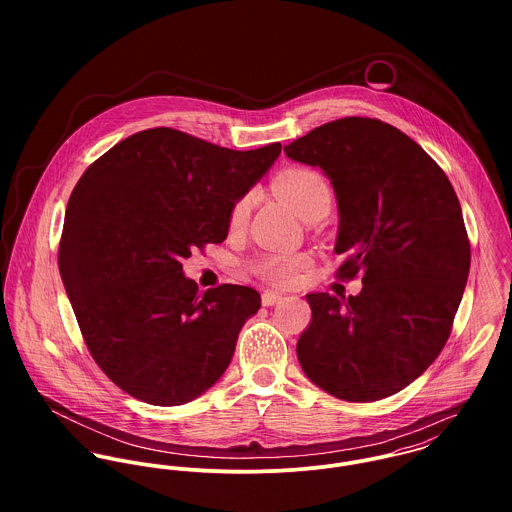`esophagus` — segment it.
I'll use <instances>...</instances> for the list:
<instances>
[{"mask_svg": "<svg viewBox=\"0 0 512 512\" xmlns=\"http://www.w3.org/2000/svg\"><path fill=\"white\" fill-rule=\"evenodd\" d=\"M282 301V295L276 292H264L262 293V303L266 305V307H272V305H276V303H280Z\"/></svg>", "mask_w": 512, "mask_h": 512, "instance_id": "esophagus-1", "label": "esophagus"}]
</instances>
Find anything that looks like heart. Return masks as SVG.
<instances>
[{
	"label": "heart",
	"instance_id": "obj_1",
	"mask_svg": "<svg viewBox=\"0 0 512 512\" xmlns=\"http://www.w3.org/2000/svg\"><path fill=\"white\" fill-rule=\"evenodd\" d=\"M276 193L293 207L301 219H309L313 213L331 207V189L321 173L309 167H292L282 171L274 179ZM252 193L242 195L230 211V226L240 228L250 215ZM307 264V256L299 252H266L252 260V272L268 284H290L297 270Z\"/></svg>",
	"mask_w": 512,
	"mask_h": 512
}]
</instances>
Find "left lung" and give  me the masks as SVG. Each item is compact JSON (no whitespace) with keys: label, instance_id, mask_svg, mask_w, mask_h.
Wrapping results in <instances>:
<instances>
[{"label":"left lung","instance_id":"1","mask_svg":"<svg viewBox=\"0 0 512 512\" xmlns=\"http://www.w3.org/2000/svg\"><path fill=\"white\" fill-rule=\"evenodd\" d=\"M284 151L329 177L335 252L347 254L337 276L363 274L359 295L307 293L299 365L335 398L392 396L438 359L463 297L471 248L457 195L422 147L380 120L341 118Z\"/></svg>","mask_w":512,"mask_h":512}]
</instances>
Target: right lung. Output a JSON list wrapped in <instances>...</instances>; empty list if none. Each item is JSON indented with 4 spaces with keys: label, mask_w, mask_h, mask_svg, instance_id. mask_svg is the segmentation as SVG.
Masks as SVG:
<instances>
[{
    "label": "right lung",
    "mask_w": 512,
    "mask_h": 512,
    "mask_svg": "<svg viewBox=\"0 0 512 512\" xmlns=\"http://www.w3.org/2000/svg\"><path fill=\"white\" fill-rule=\"evenodd\" d=\"M280 151H234L153 128L108 149L78 179L59 270L92 359L130 396L179 406L230 365L260 293L234 284L199 293L181 262L226 240L232 205Z\"/></svg>",
    "instance_id": "obj_1"
}]
</instances>
